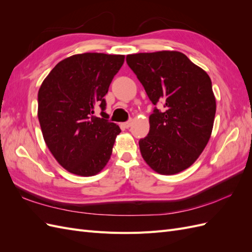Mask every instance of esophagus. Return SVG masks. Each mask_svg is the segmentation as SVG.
Returning <instances> with one entry per match:
<instances>
[{"instance_id": "34e87169", "label": "esophagus", "mask_w": 252, "mask_h": 252, "mask_svg": "<svg viewBox=\"0 0 252 252\" xmlns=\"http://www.w3.org/2000/svg\"><path fill=\"white\" fill-rule=\"evenodd\" d=\"M122 125H123V127H124V128H129V127L131 126V120H129V121L125 122V123H123Z\"/></svg>"}]
</instances>
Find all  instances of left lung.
<instances>
[{
    "mask_svg": "<svg viewBox=\"0 0 252 252\" xmlns=\"http://www.w3.org/2000/svg\"><path fill=\"white\" fill-rule=\"evenodd\" d=\"M126 62L155 107L147 136L139 141L143 158L161 174L191 166L207 145L216 116L209 75L179 51L128 55Z\"/></svg>",
    "mask_w": 252,
    "mask_h": 252,
    "instance_id": "obj_1",
    "label": "left lung"
}]
</instances>
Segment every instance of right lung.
Masks as SVG:
<instances>
[{
  "label": "right lung",
  "mask_w": 252,
  "mask_h": 252,
  "mask_svg": "<svg viewBox=\"0 0 252 252\" xmlns=\"http://www.w3.org/2000/svg\"><path fill=\"white\" fill-rule=\"evenodd\" d=\"M122 55L87 52L58 63L37 94V118L52 156L71 173L90 177L108 163L120 127L104 96L124 63ZM100 107L103 118L94 116Z\"/></svg>",
  "instance_id": "1"
}]
</instances>
